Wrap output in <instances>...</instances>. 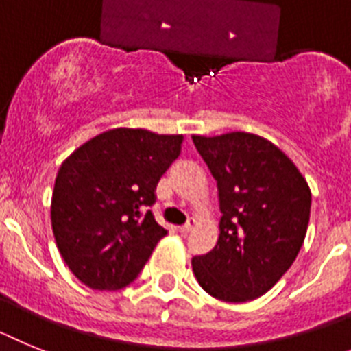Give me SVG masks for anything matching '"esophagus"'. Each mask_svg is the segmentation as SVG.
Here are the masks:
<instances>
[{"mask_svg":"<svg viewBox=\"0 0 351 351\" xmlns=\"http://www.w3.org/2000/svg\"><path fill=\"white\" fill-rule=\"evenodd\" d=\"M194 224H196V221H194V219L191 217V219H189L187 222H185L184 226H180V228H178V231H180V233H182V234H187L189 231L193 230V228H194Z\"/></svg>","mask_w":351,"mask_h":351,"instance_id":"esophagus-1","label":"esophagus"}]
</instances>
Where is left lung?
<instances>
[{
	"instance_id": "1",
	"label": "left lung",
	"mask_w": 351,
	"mask_h": 351,
	"mask_svg": "<svg viewBox=\"0 0 351 351\" xmlns=\"http://www.w3.org/2000/svg\"><path fill=\"white\" fill-rule=\"evenodd\" d=\"M193 141L217 180L222 213L215 247L193 258L194 276L219 300H254L285 276L302 247L309 185L276 145L256 134Z\"/></svg>"
}]
</instances>
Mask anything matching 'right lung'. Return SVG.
I'll return each mask as SVG.
<instances>
[{
	"label": "right lung",
	"mask_w": 351,
	"mask_h": 351,
	"mask_svg": "<svg viewBox=\"0 0 351 351\" xmlns=\"http://www.w3.org/2000/svg\"><path fill=\"white\" fill-rule=\"evenodd\" d=\"M184 136L112 129L79 146L58 171L51 222L62 258L93 289H120L139 276L167 231L150 206Z\"/></svg>",
	"instance_id": "right-lung-1"
}]
</instances>
